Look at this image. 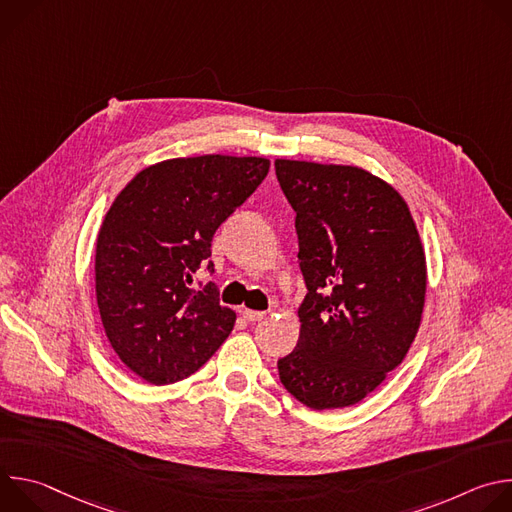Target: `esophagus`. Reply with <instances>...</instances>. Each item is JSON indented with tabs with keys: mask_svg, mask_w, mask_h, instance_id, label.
Segmentation results:
<instances>
[{
	"mask_svg": "<svg viewBox=\"0 0 512 512\" xmlns=\"http://www.w3.org/2000/svg\"><path fill=\"white\" fill-rule=\"evenodd\" d=\"M243 318L247 322H261L265 318V312H257V310H243Z\"/></svg>",
	"mask_w": 512,
	"mask_h": 512,
	"instance_id": "1",
	"label": "esophagus"
}]
</instances>
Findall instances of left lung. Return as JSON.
I'll use <instances>...</instances> for the list:
<instances>
[{"label":"left lung","mask_w":512,"mask_h":512,"mask_svg":"<svg viewBox=\"0 0 512 512\" xmlns=\"http://www.w3.org/2000/svg\"><path fill=\"white\" fill-rule=\"evenodd\" d=\"M296 210L308 294L300 340L277 360L283 387L310 409L350 407L409 352L425 304V253L403 196L356 166L275 160Z\"/></svg>","instance_id":"8db88e82"}]
</instances>
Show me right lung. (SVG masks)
Masks as SVG:
<instances>
[{
    "mask_svg": "<svg viewBox=\"0 0 512 512\" xmlns=\"http://www.w3.org/2000/svg\"><path fill=\"white\" fill-rule=\"evenodd\" d=\"M269 160L174 158L141 170L115 198L97 237L95 289L105 334L125 367L152 385L196 373L235 326L210 243L265 180Z\"/></svg>",
    "mask_w": 512,
    "mask_h": 512,
    "instance_id": "1",
    "label": "right lung"
}]
</instances>
